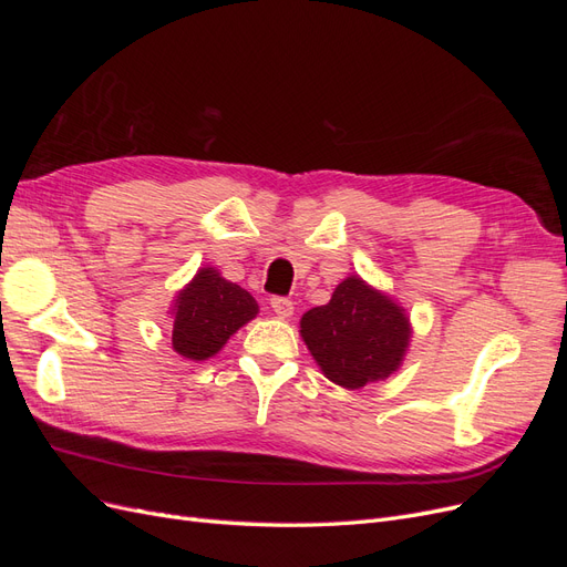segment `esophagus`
I'll use <instances>...</instances> for the list:
<instances>
[{
  "instance_id": "1",
  "label": "esophagus",
  "mask_w": 567,
  "mask_h": 567,
  "mask_svg": "<svg viewBox=\"0 0 567 567\" xmlns=\"http://www.w3.org/2000/svg\"><path fill=\"white\" fill-rule=\"evenodd\" d=\"M271 310H274V315H277L279 319H288V317H293V302H290L288 298H271Z\"/></svg>"
}]
</instances>
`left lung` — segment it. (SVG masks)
Segmentation results:
<instances>
[{"mask_svg": "<svg viewBox=\"0 0 567 567\" xmlns=\"http://www.w3.org/2000/svg\"><path fill=\"white\" fill-rule=\"evenodd\" d=\"M300 336L326 379L359 390L402 367L411 321L398 300L350 274L329 302L302 315Z\"/></svg>", "mask_w": 567, "mask_h": 567, "instance_id": "8db88e82", "label": "left lung"}]
</instances>
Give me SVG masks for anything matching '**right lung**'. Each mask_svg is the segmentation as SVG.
<instances>
[{
	"instance_id": "right-lung-1",
	"label": "right lung",
	"mask_w": 567,
	"mask_h": 567,
	"mask_svg": "<svg viewBox=\"0 0 567 567\" xmlns=\"http://www.w3.org/2000/svg\"><path fill=\"white\" fill-rule=\"evenodd\" d=\"M260 312L246 288L221 277L215 267H200L173 300V348L184 359L205 362Z\"/></svg>"
}]
</instances>
